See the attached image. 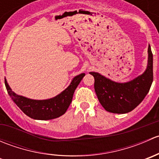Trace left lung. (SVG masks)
<instances>
[{
    "mask_svg": "<svg viewBox=\"0 0 159 159\" xmlns=\"http://www.w3.org/2000/svg\"><path fill=\"white\" fill-rule=\"evenodd\" d=\"M148 54V65L144 73L128 82H115L98 72H90L94 78V91L99 102L107 111L128 113L143 101L153 81V54L150 45Z\"/></svg>",
    "mask_w": 159,
    "mask_h": 159,
    "instance_id": "obj_1",
    "label": "left lung"
}]
</instances>
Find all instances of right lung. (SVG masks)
Wrapping results in <instances>:
<instances>
[{
	"label": "right lung",
	"mask_w": 159,
	"mask_h": 159,
	"mask_svg": "<svg viewBox=\"0 0 159 159\" xmlns=\"http://www.w3.org/2000/svg\"><path fill=\"white\" fill-rule=\"evenodd\" d=\"M84 75L85 74L82 73L75 76L66 89L55 97L45 100H34L18 95L11 90L6 79L5 86L11 99L25 115L36 120H51L66 112L71 103L74 92Z\"/></svg>",
	"instance_id": "right-lung-1"
}]
</instances>
